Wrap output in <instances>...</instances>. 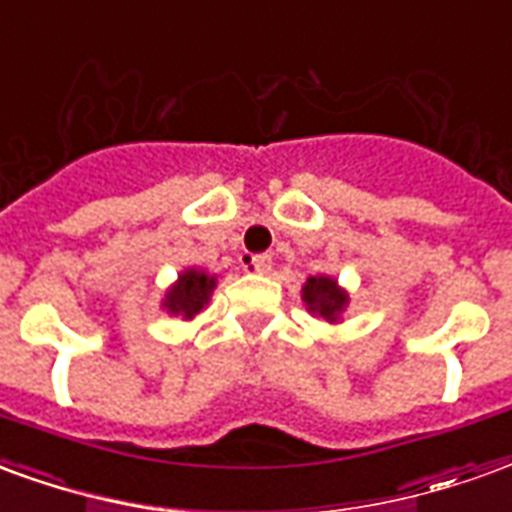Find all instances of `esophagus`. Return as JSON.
Instances as JSON below:
<instances>
[{"label": "esophagus", "instance_id": "34e87169", "mask_svg": "<svg viewBox=\"0 0 512 512\" xmlns=\"http://www.w3.org/2000/svg\"><path fill=\"white\" fill-rule=\"evenodd\" d=\"M244 268L246 271H252V274H268V271H271V255L246 257Z\"/></svg>", "mask_w": 512, "mask_h": 512}]
</instances>
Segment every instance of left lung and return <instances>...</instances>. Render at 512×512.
I'll use <instances>...</instances> for the list:
<instances>
[{
  "mask_svg": "<svg viewBox=\"0 0 512 512\" xmlns=\"http://www.w3.org/2000/svg\"><path fill=\"white\" fill-rule=\"evenodd\" d=\"M304 301L310 312H318L326 321H337V315L348 304V296L329 277H310L304 285Z\"/></svg>",
  "mask_w": 512,
  "mask_h": 512,
  "instance_id": "8db88e82",
  "label": "left lung"
}]
</instances>
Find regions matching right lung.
<instances>
[{
  "mask_svg": "<svg viewBox=\"0 0 512 512\" xmlns=\"http://www.w3.org/2000/svg\"><path fill=\"white\" fill-rule=\"evenodd\" d=\"M213 282L205 271H186V274H180L178 285L169 290L167 301H164V307H167L172 315H183V318H194L197 312L208 304V296H211Z\"/></svg>",
  "mask_w": 512,
  "mask_h": 512,
  "instance_id": "add662e5",
  "label": "right lung"
}]
</instances>
